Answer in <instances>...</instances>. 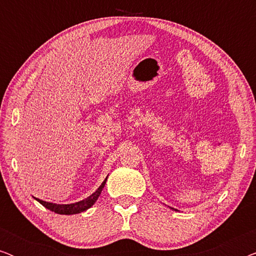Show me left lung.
<instances>
[{"label":"left lung","instance_id":"1","mask_svg":"<svg viewBox=\"0 0 256 256\" xmlns=\"http://www.w3.org/2000/svg\"><path fill=\"white\" fill-rule=\"evenodd\" d=\"M176 211H177V210H176Z\"/></svg>","mask_w":256,"mask_h":256}]
</instances>
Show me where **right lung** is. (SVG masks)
<instances>
[{
  "label": "right lung",
  "instance_id": "1",
  "mask_svg": "<svg viewBox=\"0 0 256 256\" xmlns=\"http://www.w3.org/2000/svg\"><path fill=\"white\" fill-rule=\"evenodd\" d=\"M106 180L107 178L102 182V184L98 188V190L94 192V194H90V197L84 199V200L74 202V204H54V202L40 200V199L38 198H36V200L40 202L44 208H46L48 210H50V211L54 213H58V214H76V213H82L84 211H86V210H88L90 206H93L94 202H96V199L99 198L101 191H102L104 184H106Z\"/></svg>",
  "mask_w": 256,
  "mask_h": 256
}]
</instances>
